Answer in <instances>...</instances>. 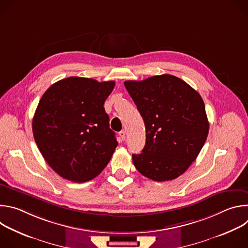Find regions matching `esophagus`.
I'll return each mask as SVG.
<instances>
[{"label":"esophagus","mask_w":248,"mask_h":248,"mask_svg":"<svg viewBox=\"0 0 248 248\" xmlns=\"http://www.w3.org/2000/svg\"><path fill=\"white\" fill-rule=\"evenodd\" d=\"M119 134H120V136H121L122 140H124V139H125V130H122V131H120V132H119Z\"/></svg>","instance_id":"esophagus-1"}]
</instances>
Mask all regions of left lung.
Instances as JSON below:
<instances>
[{"instance_id":"8db88e82","label":"left lung","mask_w":248,"mask_h":248,"mask_svg":"<svg viewBox=\"0 0 248 248\" xmlns=\"http://www.w3.org/2000/svg\"><path fill=\"white\" fill-rule=\"evenodd\" d=\"M124 86L142 117L146 143L132 154L137 170L156 182L176 179L195 161L208 136L204 102L181 78L155 76Z\"/></svg>"}]
</instances>
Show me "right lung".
Listing matches in <instances>:
<instances>
[{"label":"right lung","instance_id":"obj_1","mask_svg":"<svg viewBox=\"0 0 248 248\" xmlns=\"http://www.w3.org/2000/svg\"><path fill=\"white\" fill-rule=\"evenodd\" d=\"M115 81L70 77L39 101L32 130L42 156L62 178L84 183L97 176L118 146L104 103Z\"/></svg>","mask_w":248,"mask_h":248}]
</instances>
